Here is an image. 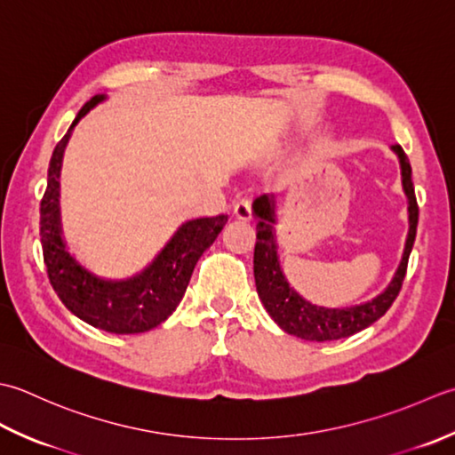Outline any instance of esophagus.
Segmentation results:
<instances>
[{
  "mask_svg": "<svg viewBox=\"0 0 455 455\" xmlns=\"http://www.w3.org/2000/svg\"><path fill=\"white\" fill-rule=\"evenodd\" d=\"M234 214H235V218H239V220H251V216H253L251 200H249L247 196L237 198L235 204H234Z\"/></svg>",
  "mask_w": 455,
  "mask_h": 455,
  "instance_id": "obj_1",
  "label": "esophagus"
}]
</instances>
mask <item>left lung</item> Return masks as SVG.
I'll use <instances>...</instances> for the list:
<instances>
[{"label":"left lung","mask_w":455,"mask_h":455,"mask_svg":"<svg viewBox=\"0 0 455 455\" xmlns=\"http://www.w3.org/2000/svg\"><path fill=\"white\" fill-rule=\"evenodd\" d=\"M393 151L398 156V163H401L403 188L406 198H409L411 228L404 243L403 261L398 265L391 284L377 299L365 304L351 306V308H323V306L304 300L299 292L291 289V284L286 283L281 271L279 257H276V239L273 231L275 200L267 196V194L255 198L253 212L257 218V241L253 253V273L257 294L261 299L265 310L268 312V316L279 323L286 333H291V336L310 341H331L349 338L381 318L391 308L398 292H401L406 265H409V257L414 245L416 226H419V204H416L414 196L409 156L404 155L401 145H393Z\"/></svg>","instance_id":"left-lung-1"}]
</instances>
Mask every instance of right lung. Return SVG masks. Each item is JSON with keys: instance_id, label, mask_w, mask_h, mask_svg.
I'll return each mask as SVG.
<instances>
[{"instance_id": "obj_1", "label": "right lung", "mask_w": 455, "mask_h": 455, "mask_svg": "<svg viewBox=\"0 0 455 455\" xmlns=\"http://www.w3.org/2000/svg\"><path fill=\"white\" fill-rule=\"evenodd\" d=\"M106 96H94L78 111L57 143L49 163V180L41 200V245L49 281L62 304L80 320L111 333H141L156 328L182 300L194 267L214 243L228 216L198 218L182 224L155 261L127 281H106L76 263L60 234L59 174L62 153L74 125Z\"/></svg>"}]
</instances>
